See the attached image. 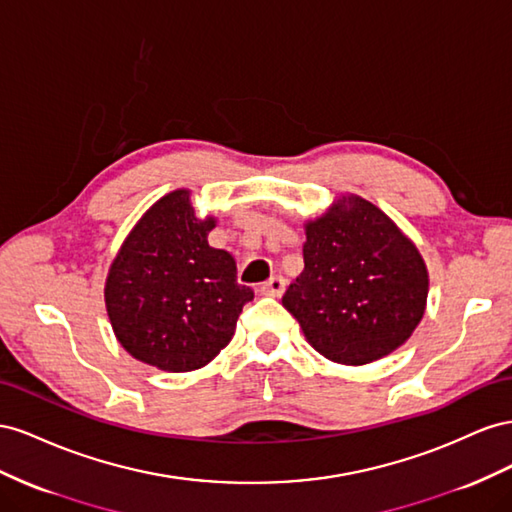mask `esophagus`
I'll use <instances>...</instances> for the list:
<instances>
[{
  "mask_svg": "<svg viewBox=\"0 0 512 512\" xmlns=\"http://www.w3.org/2000/svg\"><path fill=\"white\" fill-rule=\"evenodd\" d=\"M285 287H287V281L283 279V276H272L270 281H266L264 285L259 287V291L264 296H274V298H281L285 294Z\"/></svg>",
  "mask_w": 512,
  "mask_h": 512,
  "instance_id": "34e87169",
  "label": "esophagus"
}]
</instances>
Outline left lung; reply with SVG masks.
I'll use <instances>...</instances> for the list:
<instances>
[{
    "instance_id": "left-lung-1",
    "label": "left lung",
    "mask_w": 512,
    "mask_h": 512,
    "mask_svg": "<svg viewBox=\"0 0 512 512\" xmlns=\"http://www.w3.org/2000/svg\"><path fill=\"white\" fill-rule=\"evenodd\" d=\"M304 272L283 306L321 356L367 364L412 337L429 276L418 248L367 199L349 195L306 225Z\"/></svg>"
}]
</instances>
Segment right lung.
<instances>
[{"mask_svg":"<svg viewBox=\"0 0 512 512\" xmlns=\"http://www.w3.org/2000/svg\"><path fill=\"white\" fill-rule=\"evenodd\" d=\"M188 191L154 203L124 242L107 276L105 302L115 337L130 356L182 373L208 364L231 341L253 289L236 261L208 244Z\"/></svg>","mask_w":512,"mask_h":512,"instance_id":"add662e5","label":"right lung"}]
</instances>
